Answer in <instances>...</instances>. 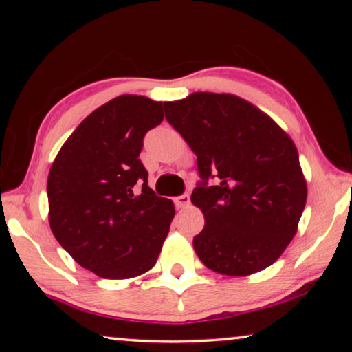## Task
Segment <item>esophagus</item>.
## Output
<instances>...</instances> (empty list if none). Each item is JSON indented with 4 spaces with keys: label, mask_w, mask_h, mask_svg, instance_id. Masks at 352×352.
<instances>
[{
    "label": "esophagus",
    "mask_w": 352,
    "mask_h": 352,
    "mask_svg": "<svg viewBox=\"0 0 352 352\" xmlns=\"http://www.w3.org/2000/svg\"><path fill=\"white\" fill-rule=\"evenodd\" d=\"M189 201H190V197H189V194H188V192H184V194H182V195H178V197H175V199H174V204H175V206H177V208H184V206H188V205H189Z\"/></svg>",
    "instance_id": "1"
}]
</instances>
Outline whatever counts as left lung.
<instances>
[{"label": "left lung", "instance_id": "8db88e82", "mask_svg": "<svg viewBox=\"0 0 352 352\" xmlns=\"http://www.w3.org/2000/svg\"><path fill=\"white\" fill-rule=\"evenodd\" d=\"M164 113L197 155L200 182L190 200L205 216L192 241L200 261L228 276L267 269L294 239L306 206L294 141L233 94L192 93L164 102Z\"/></svg>", "mask_w": 352, "mask_h": 352}]
</instances>
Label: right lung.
I'll return each mask as SVG.
<instances>
[{
	"label": "right lung",
	"instance_id": "1",
	"mask_svg": "<svg viewBox=\"0 0 352 352\" xmlns=\"http://www.w3.org/2000/svg\"><path fill=\"white\" fill-rule=\"evenodd\" d=\"M163 107L132 94L111 99L83 119L51 166L52 234L98 276L142 275L168 236L174 204L148 188L140 160L146 133L163 121Z\"/></svg>",
	"mask_w": 352,
	"mask_h": 352
}]
</instances>
